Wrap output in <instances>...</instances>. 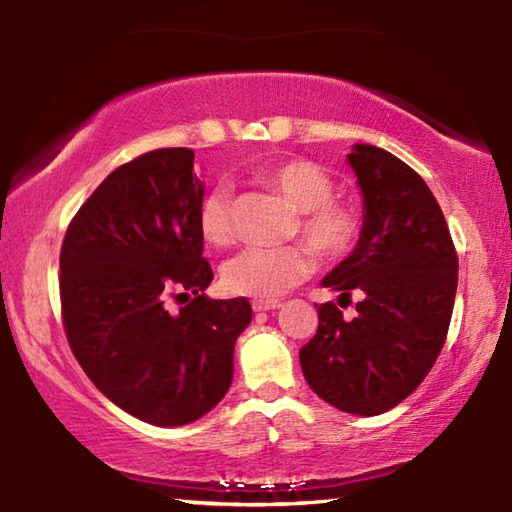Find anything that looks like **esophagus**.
<instances>
[{"label": "esophagus", "mask_w": 512, "mask_h": 512, "mask_svg": "<svg viewBox=\"0 0 512 512\" xmlns=\"http://www.w3.org/2000/svg\"><path fill=\"white\" fill-rule=\"evenodd\" d=\"M280 300L278 298H269V300H253V310L255 312H266V310H278Z\"/></svg>", "instance_id": "34e87169"}]
</instances>
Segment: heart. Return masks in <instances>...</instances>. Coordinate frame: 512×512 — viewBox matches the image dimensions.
Listing matches in <instances>:
<instances>
[{"instance_id":"obj_1","label":"heart","mask_w":512,"mask_h":512,"mask_svg":"<svg viewBox=\"0 0 512 512\" xmlns=\"http://www.w3.org/2000/svg\"><path fill=\"white\" fill-rule=\"evenodd\" d=\"M259 182L280 191L291 205L300 209V234L326 259L351 253L362 232V214L355 202L332 196L326 170L307 159L280 161L264 173ZM198 227L209 246H230L237 237L232 214V196L225 184H216L198 205ZM314 259L307 246L241 250L223 266V285L230 294L250 298H275L285 294L312 273Z\"/></svg>"}]
</instances>
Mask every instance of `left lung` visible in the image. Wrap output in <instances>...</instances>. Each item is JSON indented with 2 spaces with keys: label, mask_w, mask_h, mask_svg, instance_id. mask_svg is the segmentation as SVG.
Instances as JSON below:
<instances>
[{
  "label": "left lung",
  "mask_w": 512,
  "mask_h": 512,
  "mask_svg": "<svg viewBox=\"0 0 512 512\" xmlns=\"http://www.w3.org/2000/svg\"><path fill=\"white\" fill-rule=\"evenodd\" d=\"M364 196L360 241L323 287L362 294L353 319L323 303L300 348L307 385L351 415L392 410L428 376L449 332L458 255L426 182L392 152L358 143L348 154Z\"/></svg>",
  "instance_id": "obj_1"
}]
</instances>
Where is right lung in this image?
<instances>
[{"mask_svg": "<svg viewBox=\"0 0 512 512\" xmlns=\"http://www.w3.org/2000/svg\"><path fill=\"white\" fill-rule=\"evenodd\" d=\"M189 148L145 152L113 173L72 218L61 246V316L95 387L154 426L207 415L232 385L248 298L212 300ZM183 307L169 310V300Z\"/></svg>", "mask_w": 512, "mask_h": 512, "instance_id": "1", "label": "right lung"}]
</instances>
